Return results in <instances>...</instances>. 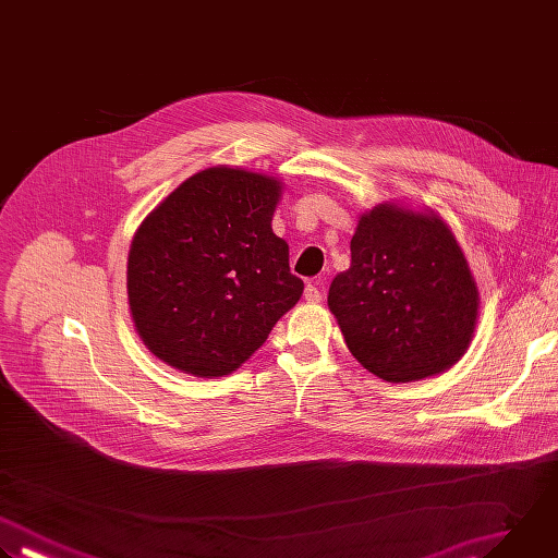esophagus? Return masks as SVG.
<instances>
[{
  "instance_id": "34e87169",
  "label": "esophagus",
  "mask_w": 558,
  "mask_h": 558,
  "mask_svg": "<svg viewBox=\"0 0 558 558\" xmlns=\"http://www.w3.org/2000/svg\"><path fill=\"white\" fill-rule=\"evenodd\" d=\"M323 299V292H320V281H310L305 286V301L307 303H318Z\"/></svg>"
}]
</instances>
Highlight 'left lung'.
Wrapping results in <instances>:
<instances>
[{"mask_svg": "<svg viewBox=\"0 0 558 558\" xmlns=\"http://www.w3.org/2000/svg\"><path fill=\"white\" fill-rule=\"evenodd\" d=\"M327 303L349 351L386 381L449 368L477 318V288L451 231L397 205L360 218L351 266L333 277Z\"/></svg>", "mask_w": 558, "mask_h": 558, "instance_id": "obj_1", "label": "left lung"}]
</instances>
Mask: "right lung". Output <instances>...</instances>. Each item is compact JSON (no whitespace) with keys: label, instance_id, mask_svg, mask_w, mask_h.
Here are the masks:
<instances>
[{"label":"right lung","instance_id":"1","mask_svg":"<svg viewBox=\"0 0 558 558\" xmlns=\"http://www.w3.org/2000/svg\"><path fill=\"white\" fill-rule=\"evenodd\" d=\"M279 181L209 168L181 183L137 229L129 303L144 344L170 366L235 371L296 305L303 281L272 233Z\"/></svg>","mask_w":558,"mask_h":558}]
</instances>
